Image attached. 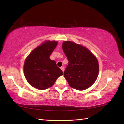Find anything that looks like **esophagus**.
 <instances>
[{"label": "esophagus", "mask_w": 124, "mask_h": 124, "mask_svg": "<svg viewBox=\"0 0 124 124\" xmlns=\"http://www.w3.org/2000/svg\"><path fill=\"white\" fill-rule=\"evenodd\" d=\"M61 70L63 71H63H64V69H65V68H64V67H63V66H62V67H61Z\"/></svg>", "instance_id": "esophagus-1"}]
</instances>
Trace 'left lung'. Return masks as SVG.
<instances>
[{"mask_svg": "<svg viewBox=\"0 0 124 124\" xmlns=\"http://www.w3.org/2000/svg\"><path fill=\"white\" fill-rule=\"evenodd\" d=\"M62 45L69 62L63 74L69 85L77 90L89 88L98 76V60L88 49L80 44L66 41Z\"/></svg>", "mask_w": 124, "mask_h": 124, "instance_id": "8db88e82", "label": "left lung"}]
</instances>
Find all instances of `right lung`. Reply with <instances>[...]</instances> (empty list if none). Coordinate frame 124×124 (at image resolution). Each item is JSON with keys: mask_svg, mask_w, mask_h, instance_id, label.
I'll use <instances>...</instances> for the list:
<instances>
[{"mask_svg": "<svg viewBox=\"0 0 124 124\" xmlns=\"http://www.w3.org/2000/svg\"><path fill=\"white\" fill-rule=\"evenodd\" d=\"M56 41H46L35 48L25 59L24 66L26 80L32 87L40 90L53 86L63 75L62 70L50 56L57 46Z\"/></svg>", "mask_w": 124, "mask_h": 124, "instance_id": "obj_1", "label": "right lung"}]
</instances>
